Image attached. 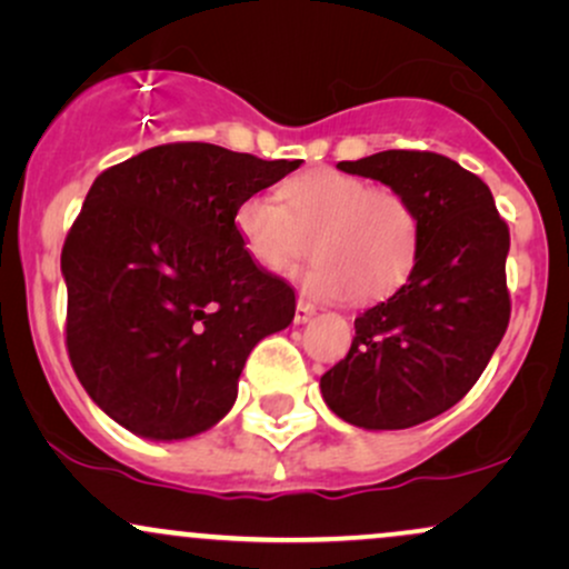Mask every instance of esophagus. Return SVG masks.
Returning a JSON list of instances; mask_svg holds the SVG:
<instances>
[{"instance_id": "esophagus-1", "label": "esophagus", "mask_w": 569, "mask_h": 569, "mask_svg": "<svg viewBox=\"0 0 569 569\" xmlns=\"http://www.w3.org/2000/svg\"><path fill=\"white\" fill-rule=\"evenodd\" d=\"M312 316H316V307H312L310 302H305V299H299L297 312H293V323H307Z\"/></svg>"}]
</instances>
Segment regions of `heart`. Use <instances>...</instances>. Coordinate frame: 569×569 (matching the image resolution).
Masks as SVG:
<instances>
[{
    "mask_svg": "<svg viewBox=\"0 0 569 569\" xmlns=\"http://www.w3.org/2000/svg\"><path fill=\"white\" fill-rule=\"evenodd\" d=\"M234 232L253 264L286 276L312 248L302 283L312 297L377 302L407 283L420 253V221L407 198L337 168H312L280 187V202L251 194Z\"/></svg>",
    "mask_w": 569,
    "mask_h": 569,
    "instance_id": "heart-1",
    "label": "heart"
}]
</instances>
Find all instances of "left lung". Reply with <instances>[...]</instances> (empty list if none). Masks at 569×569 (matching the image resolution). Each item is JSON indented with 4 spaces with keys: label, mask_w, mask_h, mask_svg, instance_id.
Instances as JSON below:
<instances>
[{
    "label": "left lung",
    "mask_w": 569,
    "mask_h": 569,
    "mask_svg": "<svg viewBox=\"0 0 569 569\" xmlns=\"http://www.w3.org/2000/svg\"><path fill=\"white\" fill-rule=\"evenodd\" d=\"M337 168L409 200L420 253L407 283L356 318L350 352L321 377L323 401L356 428L420 426L473 388L506 335L511 234L485 181L443 154L388 149Z\"/></svg>",
    "instance_id": "left-lung-1"
}]
</instances>
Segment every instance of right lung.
Here are the masks:
<instances>
[{
  "label": "right lung",
  "mask_w": 569,
  "mask_h": 569,
  "mask_svg": "<svg viewBox=\"0 0 569 569\" xmlns=\"http://www.w3.org/2000/svg\"><path fill=\"white\" fill-rule=\"evenodd\" d=\"M299 162L162 143L93 181L61 251L67 348L130 433L184 441L217 426L248 352L293 321V289L248 259L234 211Z\"/></svg>",
  "instance_id": "obj_1"
}]
</instances>
